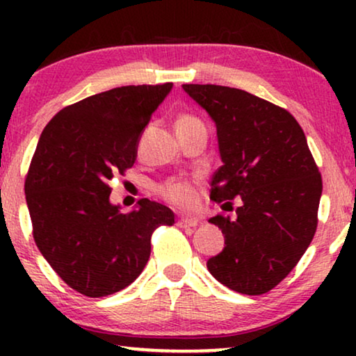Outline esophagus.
Here are the masks:
<instances>
[{"label": "esophagus", "instance_id": "1", "mask_svg": "<svg viewBox=\"0 0 356 356\" xmlns=\"http://www.w3.org/2000/svg\"><path fill=\"white\" fill-rule=\"evenodd\" d=\"M197 223H199L197 218H191V217H179L178 218V227H181V228L196 227Z\"/></svg>", "mask_w": 356, "mask_h": 356}]
</instances>
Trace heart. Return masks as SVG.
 <instances>
[{
  "label": "heart",
  "instance_id": "obj_1",
  "mask_svg": "<svg viewBox=\"0 0 356 356\" xmlns=\"http://www.w3.org/2000/svg\"><path fill=\"white\" fill-rule=\"evenodd\" d=\"M194 124H201V120L196 118L194 115L181 113L177 118V129L191 128ZM196 183L197 181L194 178L172 177L165 179L163 183L157 184V186H155V193L168 204H173V206L181 209H188L191 207L197 199Z\"/></svg>",
  "mask_w": 356,
  "mask_h": 356
}]
</instances>
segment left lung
Instances as JSON below:
<instances>
[{
	"label": "left lung",
	"mask_w": 356,
	"mask_h": 356,
	"mask_svg": "<svg viewBox=\"0 0 356 356\" xmlns=\"http://www.w3.org/2000/svg\"><path fill=\"white\" fill-rule=\"evenodd\" d=\"M217 126L223 165L213 173L211 199L236 217L217 213L225 248L207 269L228 289L262 295L298 264L318 228L323 178L293 115L241 89L183 84ZM227 211V209H225Z\"/></svg>",
	"instance_id": "8db88e82"
}]
</instances>
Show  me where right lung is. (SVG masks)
Returning <instances> with one entry per match:
<instances>
[{"mask_svg": "<svg viewBox=\"0 0 356 356\" xmlns=\"http://www.w3.org/2000/svg\"><path fill=\"white\" fill-rule=\"evenodd\" d=\"M172 82L124 86L67 105L38 139L26 175V199L35 245L53 270L79 293L100 298L138 279L150 238L175 213L140 199L121 213L108 181L134 165L139 136Z\"/></svg>", "mask_w": 356, "mask_h": 356, "instance_id": "right-lung-1", "label": "right lung"}]
</instances>
